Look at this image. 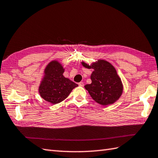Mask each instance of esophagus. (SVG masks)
Wrapping results in <instances>:
<instances>
[{
	"label": "esophagus",
	"instance_id": "1",
	"mask_svg": "<svg viewBox=\"0 0 158 158\" xmlns=\"http://www.w3.org/2000/svg\"><path fill=\"white\" fill-rule=\"evenodd\" d=\"M79 86H81V87H83V86L84 85V83H83V82H80V83H79Z\"/></svg>",
	"mask_w": 158,
	"mask_h": 158
}]
</instances>
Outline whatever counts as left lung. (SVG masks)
<instances>
[{
  "label": "left lung",
  "instance_id": "left-lung-1",
  "mask_svg": "<svg viewBox=\"0 0 158 158\" xmlns=\"http://www.w3.org/2000/svg\"><path fill=\"white\" fill-rule=\"evenodd\" d=\"M87 69H94L91 75V83L85 85L93 100L98 104L108 106L113 104L123 93L121 80L115 69L108 62L100 60L91 66L82 62Z\"/></svg>",
  "mask_w": 158,
  "mask_h": 158
}]
</instances>
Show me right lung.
Masks as SVG:
<instances>
[{"instance_id": "obj_1", "label": "right lung", "mask_w": 158, "mask_h": 158, "mask_svg": "<svg viewBox=\"0 0 158 158\" xmlns=\"http://www.w3.org/2000/svg\"><path fill=\"white\" fill-rule=\"evenodd\" d=\"M64 69L57 61H52L45 69V76L39 88L40 96L50 103L63 101L78 85L63 76Z\"/></svg>"}]
</instances>
